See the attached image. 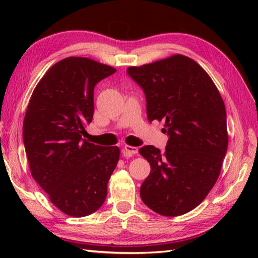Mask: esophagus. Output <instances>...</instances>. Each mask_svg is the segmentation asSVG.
Returning <instances> with one entry per match:
<instances>
[{
  "instance_id": "obj_1",
  "label": "esophagus",
  "mask_w": 258,
  "mask_h": 258,
  "mask_svg": "<svg viewBox=\"0 0 258 258\" xmlns=\"http://www.w3.org/2000/svg\"><path fill=\"white\" fill-rule=\"evenodd\" d=\"M123 152H124L125 155H134V154H136V153L139 152V149H138V147H135V146L125 145Z\"/></svg>"
}]
</instances>
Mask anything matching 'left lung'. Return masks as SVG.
I'll return each instance as SVG.
<instances>
[{
    "label": "left lung",
    "mask_w": 258,
    "mask_h": 258,
    "mask_svg": "<svg viewBox=\"0 0 258 258\" xmlns=\"http://www.w3.org/2000/svg\"><path fill=\"white\" fill-rule=\"evenodd\" d=\"M126 72L144 92L149 122L164 120L168 136L164 154L153 145L139 150L151 165L141 199L160 215H183L204 201L221 173L228 144L225 104L187 56L176 54Z\"/></svg>",
    "instance_id": "8db88e82"
}]
</instances>
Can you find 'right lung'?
Instances as JSON below:
<instances>
[{
	"label": "right lung",
	"mask_w": 258,
	"mask_h": 258,
	"mask_svg": "<svg viewBox=\"0 0 258 258\" xmlns=\"http://www.w3.org/2000/svg\"><path fill=\"white\" fill-rule=\"evenodd\" d=\"M116 70L86 57H67L38 82L23 122L32 176L59 211L74 217L96 212L117 165V146L82 138L94 113V87Z\"/></svg>",
	"instance_id": "add662e5"
}]
</instances>
